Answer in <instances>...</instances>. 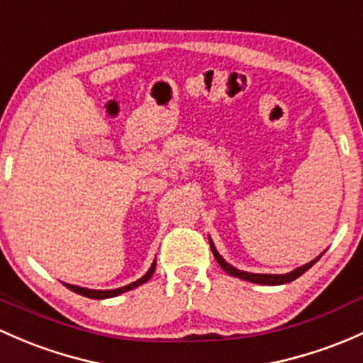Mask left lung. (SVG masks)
<instances>
[{
	"mask_svg": "<svg viewBox=\"0 0 363 363\" xmlns=\"http://www.w3.org/2000/svg\"><path fill=\"white\" fill-rule=\"evenodd\" d=\"M208 242H211V249H212V254L213 257H216V261L219 262L220 268L224 269L228 274H231V277H236V278H242V280H247V281H252V284H259V285H284V284H289V281H294L296 278H299L301 274L304 272H308V269L311 268L313 264H315L316 261H318L320 257H322V254L318 255L316 259H313V261L308 262V264H303L299 266V268H296L294 272L291 273H285V274H261V273H247V272H240V269H236L235 266L228 264L226 261L223 259V255L217 252L216 247H213V242L211 238H208Z\"/></svg>",
	"mask_w": 363,
	"mask_h": 363,
	"instance_id": "left-lung-1",
	"label": "left lung"
}]
</instances>
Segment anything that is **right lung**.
Returning a JSON list of instances; mask_svg holds the SVG:
<instances>
[{"label": "right lung", "mask_w": 363, "mask_h": 363, "mask_svg": "<svg viewBox=\"0 0 363 363\" xmlns=\"http://www.w3.org/2000/svg\"><path fill=\"white\" fill-rule=\"evenodd\" d=\"M155 268H156V259H155V261H152V264H151L150 272H147L146 274H144L143 278H139V280L133 281V284L125 285V287H120V289H111V291H94V289L78 287V285H71V284H64V285H66V287L69 289V291L76 292V294H79V296L90 297V299H108V297H116V296H120V294L128 292V291H132V289L139 287V285L146 284V281L150 280V278L152 277V273H155Z\"/></svg>", "instance_id": "right-lung-1"}]
</instances>
